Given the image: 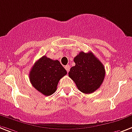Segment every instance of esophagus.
<instances>
[{
  "mask_svg": "<svg viewBox=\"0 0 132 132\" xmlns=\"http://www.w3.org/2000/svg\"><path fill=\"white\" fill-rule=\"evenodd\" d=\"M64 68H65V69L66 70V71L68 72L69 71L70 68V67L69 65H66V66H65V67H64Z\"/></svg>",
  "mask_w": 132,
  "mask_h": 132,
  "instance_id": "34e87169",
  "label": "esophagus"
}]
</instances>
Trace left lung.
<instances>
[{
  "instance_id": "8db88e82",
  "label": "left lung",
  "mask_w": 132,
  "mask_h": 132,
  "mask_svg": "<svg viewBox=\"0 0 132 132\" xmlns=\"http://www.w3.org/2000/svg\"><path fill=\"white\" fill-rule=\"evenodd\" d=\"M68 76L75 83L79 91L89 94L99 88L105 77V69L102 62L92 53L81 51L74 58Z\"/></svg>"
}]
</instances>
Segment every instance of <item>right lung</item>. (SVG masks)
Returning <instances> with one entry per match:
<instances>
[{
  "label": "right lung",
  "mask_w": 132,
  "mask_h": 132,
  "mask_svg": "<svg viewBox=\"0 0 132 132\" xmlns=\"http://www.w3.org/2000/svg\"><path fill=\"white\" fill-rule=\"evenodd\" d=\"M66 74L67 72L58 60H53L44 55L33 65L29 78L36 90L48 96L56 91L59 81Z\"/></svg>",
  "instance_id": "1"
}]
</instances>
